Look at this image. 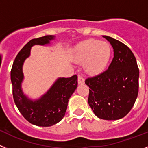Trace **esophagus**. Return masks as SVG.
I'll list each match as a JSON object with an SVG mask.
<instances>
[{
	"label": "esophagus",
	"instance_id": "esophagus-1",
	"mask_svg": "<svg viewBox=\"0 0 148 148\" xmlns=\"http://www.w3.org/2000/svg\"><path fill=\"white\" fill-rule=\"evenodd\" d=\"M84 82H85V79L81 75H78V83L84 84Z\"/></svg>",
	"mask_w": 148,
	"mask_h": 148
}]
</instances>
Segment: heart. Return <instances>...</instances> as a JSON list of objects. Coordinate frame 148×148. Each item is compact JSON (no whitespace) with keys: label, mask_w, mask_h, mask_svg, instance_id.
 <instances>
[{"label":"heart","mask_w":148,"mask_h":148,"mask_svg":"<svg viewBox=\"0 0 148 148\" xmlns=\"http://www.w3.org/2000/svg\"><path fill=\"white\" fill-rule=\"evenodd\" d=\"M110 53V47L108 42L88 39L76 46L73 60L77 63L85 62L86 72L97 74L102 72L107 66Z\"/></svg>","instance_id":"obj_1"}]
</instances>
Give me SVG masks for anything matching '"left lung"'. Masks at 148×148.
Segmentation results:
<instances>
[{
	"label": "left lung",
	"instance_id": "1",
	"mask_svg": "<svg viewBox=\"0 0 148 148\" xmlns=\"http://www.w3.org/2000/svg\"><path fill=\"white\" fill-rule=\"evenodd\" d=\"M114 49L108 70L85 82L89 89V106L98 118L116 120L131 110L139 92V71L130 49L120 41L103 36Z\"/></svg>",
	"mask_w": 148,
	"mask_h": 148
}]
</instances>
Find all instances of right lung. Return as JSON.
Wrapping results in <instances>:
<instances>
[{
	"instance_id": "obj_1",
	"label": "right lung",
	"mask_w": 148,
	"mask_h": 148,
	"mask_svg": "<svg viewBox=\"0 0 148 148\" xmlns=\"http://www.w3.org/2000/svg\"><path fill=\"white\" fill-rule=\"evenodd\" d=\"M54 38V35H46L31 40L18 54L11 70L13 98L16 106L28 122L41 127L52 126L62 120L69 98L77 87V76L74 75L69 78H58L47 92L38 99H29L23 92V65L30 55L31 48L34 45L50 44Z\"/></svg>"
}]
</instances>
